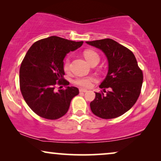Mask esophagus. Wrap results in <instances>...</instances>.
<instances>
[{
  "label": "esophagus",
  "instance_id": "esophagus-1",
  "mask_svg": "<svg viewBox=\"0 0 161 161\" xmlns=\"http://www.w3.org/2000/svg\"><path fill=\"white\" fill-rule=\"evenodd\" d=\"M79 91H80V92H86L87 90L86 89H80V90H79Z\"/></svg>",
  "mask_w": 161,
  "mask_h": 161
}]
</instances>
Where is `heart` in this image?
<instances>
[{
	"label": "heart",
	"instance_id": "1",
	"mask_svg": "<svg viewBox=\"0 0 161 161\" xmlns=\"http://www.w3.org/2000/svg\"><path fill=\"white\" fill-rule=\"evenodd\" d=\"M85 58L89 62L90 64L92 62L95 61H100V56L95 51L92 50H87L83 53ZM69 65H70V61L69 58H67L64 60V69L66 72L69 71ZM96 81V78L93 76H89V77H78L75 80H74L75 84L80 86L82 87H90L92 84V83Z\"/></svg>",
	"mask_w": 161,
	"mask_h": 161
}]
</instances>
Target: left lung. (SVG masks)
<instances>
[{
  "instance_id": "8db88e82",
  "label": "left lung",
  "mask_w": 161,
  "mask_h": 161,
  "mask_svg": "<svg viewBox=\"0 0 161 161\" xmlns=\"http://www.w3.org/2000/svg\"><path fill=\"white\" fill-rule=\"evenodd\" d=\"M86 42L102 50L108 62L107 75L100 85L105 94L95 92V98L90 103L92 113L105 119L122 116L133 106L142 89L143 73L136 57L111 39Z\"/></svg>"
}]
</instances>
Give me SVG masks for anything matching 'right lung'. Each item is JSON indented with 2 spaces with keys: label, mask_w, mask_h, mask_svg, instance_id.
<instances>
[{
  "label": "right lung",
  "mask_w": 161,
  "mask_h": 161,
  "mask_svg": "<svg viewBox=\"0 0 161 161\" xmlns=\"http://www.w3.org/2000/svg\"><path fill=\"white\" fill-rule=\"evenodd\" d=\"M83 42L52 36L41 39L28 50L19 69V86L30 108L41 117L57 119L68 111L72 99L79 94L77 87L54 91L55 86L69 85L64 80V59Z\"/></svg>",
  "instance_id": "1"
}]
</instances>
